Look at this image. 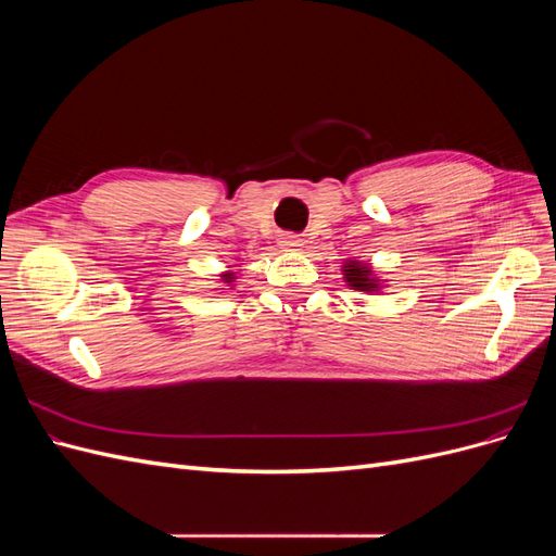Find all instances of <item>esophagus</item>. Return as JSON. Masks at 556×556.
Instances as JSON below:
<instances>
[{
	"instance_id": "1",
	"label": "esophagus",
	"mask_w": 556,
	"mask_h": 556,
	"mask_svg": "<svg viewBox=\"0 0 556 556\" xmlns=\"http://www.w3.org/2000/svg\"><path fill=\"white\" fill-rule=\"evenodd\" d=\"M280 245L285 248V250H301L304 248V239H299V237H292V233H285V237L280 239Z\"/></svg>"
}]
</instances>
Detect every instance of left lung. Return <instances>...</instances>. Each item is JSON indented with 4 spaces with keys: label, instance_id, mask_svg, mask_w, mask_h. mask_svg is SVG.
<instances>
[{
    "label": "left lung",
    "instance_id": "left-lung-1",
    "mask_svg": "<svg viewBox=\"0 0 556 556\" xmlns=\"http://www.w3.org/2000/svg\"><path fill=\"white\" fill-rule=\"evenodd\" d=\"M343 278L348 282V288H352V290L368 292V294L382 290L380 278L374 274V268L364 264V262H359V260H355V257L343 264Z\"/></svg>",
    "mask_w": 556,
    "mask_h": 556
}]
</instances>
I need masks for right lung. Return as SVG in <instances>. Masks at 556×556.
Wrapping results in <instances>:
<instances>
[{
  "label": "right lung",
  "instance_id": "add662e5",
  "mask_svg": "<svg viewBox=\"0 0 556 556\" xmlns=\"http://www.w3.org/2000/svg\"><path fill=\"white\" fill-rule=\"evenodd\" d=\"M220 280H223L225 285H233V280H237V271H225V274H220Z\"/></svg>",
  "mask_w": 556,
  "mask_h": 556
}]
</instances>
